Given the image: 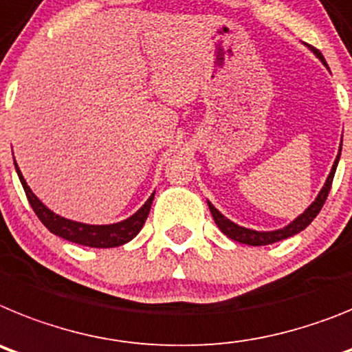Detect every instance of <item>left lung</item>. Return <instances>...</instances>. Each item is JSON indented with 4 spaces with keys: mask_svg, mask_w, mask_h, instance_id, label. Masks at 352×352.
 Returning a JSON list of instances; mask_svg holds the SVG:
<instances>
[{
    "mask_svg": "<svg viewBox=\"0 0 352 352\" xmlns=\"http://www.w3.org/2000/svg\"><path fill=\"white\" fill-rule=\"evenodd\" d=\"M307 47L310 49L311 53L316 54L317 58H319L324 65H326V60H324V56L317 51V49L310 47V45H307ZM340 151H342V143H340V148H338L337 157H335V163H333L331 166V172H329L328 179H326V182H324V186L320 188L319 193H317L316 200L311 201L310 206H308L303 212L299 214L298 218L292 219V221H290L289 225H285L283 228H276V230H253V228L241 227V225H237V223L230 221L227 216H223V214L219 212V210L216 209L209 200H207V206H209L210 214H212L214 223H216L219 230L227 235V237H230L232 241H237V243L241 244H250V246H265V244L278 243V241H283L287 239V237H292V235L299 234V232L305 230V228L314 221V218L319 214V210L322 209L324 206V201H326V198H328L329 189H331L333 177H335V172H337L338 159H340Z\"/></svg>",
    "mask_w": 352,
    "mask_h": 352,
    "instance_id": "left-lung-1",
    "label": "left lung"
}]
</instances>
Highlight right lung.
Here are the masks:
<instances>
[{
	"instance_id": "obj_1",
	"label": "right lung",
	"mask_w": 352,
	"mask_h": 352,
	"mask_svg": "<svg viewBox=\"0 0 352 352\" xmlns=\"http://www.w3.org/2000/svg\"><path fill=\"white\" fill-rule=\"evenodd\" d=\"M15 172L19 175L21 184L24 188V193L28 197L30 206L35 210V214L38 216L42 223L45 225L49 232H53L58 237H63V239L70 241V243L83 244V246H90V248H117L122 244L133 241L136 235L140 234V230L145 225V219L151 212L152 200H154V193L148 197V200L140 207L133 216L122 219L118 223H109V225H88V223L81 221H72V219H67L60 214L53 212L47 206H44L36 195L33 193L30 186L26 184L23 173H21L19 166L15 163L14 159Z\"/></svg>"
}]
</instances>
